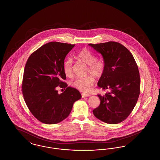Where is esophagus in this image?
<instances>
[{"label":"esophagus","mask_w":160,"mask_h":160,"mask_svg":"<svg viewBox=\"0 0 160 160\" xmlns=\"http://www.w3.org/2000/svg\"><path fill=\"white\" fill-rule=\"evenodd\" d=\"M90 95L89 93H82V98H85V97H89Z\"/></svg>","instance_id":"obj_1"}]
</instances>
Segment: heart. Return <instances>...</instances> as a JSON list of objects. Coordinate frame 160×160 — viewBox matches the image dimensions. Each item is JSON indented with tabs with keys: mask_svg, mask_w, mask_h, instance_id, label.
I'll return each mask as SVG.
<instances>
[{
	"mask_svg": "<svg viewBox=\"0 0 160 160\" xmlns=\"http://www.w3.org/2000/svg\"><path fill=\"white\" fill-rule=\"evenodd\" d=\"M75 58L88 65L87 74L99 77L103 74L106 68V62L102 58H96L95 54L87 48H83L75 54ZM63 69L67 77L72 76V60L71 58L66 59L63 63ZM94 83V78L91 76L83 78H77L72 82L71 85L81 91L88 92L91 89Z\"/></svg>",
	"mask_w": 160,
	"mask_h": 160,
	"instance_id": "heart-1",
	"label": "heart"
}]
</instances>
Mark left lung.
I'll return each mask as SVG.
<instances>
[{"label":"left lung","instance_id":"8db88e82","mask_svg":"<svg viewBox=\"0 0 160 160\" xmlns=\"http://www.w3.org/2000/svg\"><path fill=\"white\" fill-rule=\"evenodd\" d=\"M89 45L101 54L106 62L98 86L109 90L104 95H98L100 104L93 113L102 122L120 123L131 113L139 97L140 78L136 62L129 50L119 42Z\"/></svg>","mask_w":160,"mask_h":160}]
</instances>
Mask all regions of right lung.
<instances>
[{"instance_id":"right-lung-1","label":"right lung","mask_w":160,"mask_h":160,"mask_svg":"<svg viewBox=\"0 0 160 160\" xmlns=\"http://www.w3.org/2000/svg\"><path fill=\"white\" fill-rule=\"evenodd\" d=\"M75 44L50 42L31 54L23 74L22 93L31 113L39 121L55 124L67 118L73 104L80 99L79 91L68 87L63 69L65 58ZM59 85L66 89L61 94Z\"/></svg>"}]
</instances>
